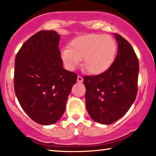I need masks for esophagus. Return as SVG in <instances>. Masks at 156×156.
I'll return each mask as SVG.
<instances>
[{
    "mask_svg": "<svg viewBox=\"0 0 156 156\" xmlns=\"http://www.w3.org/2000/svg\"><path fill=\"white\" fill-rule=\"evenodd\" d=\"M83 81V78L80 76H78V78H77V82H78V83H82Z\"/></svg>",
    "mask_w": 156,
    "mask_h": 156,
    "instance_id": "obj_1",
    "label": "esophagus"
}]
</instances>
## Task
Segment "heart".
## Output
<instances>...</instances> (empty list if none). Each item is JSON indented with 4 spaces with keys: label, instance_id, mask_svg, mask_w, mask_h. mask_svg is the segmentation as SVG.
<instances>
[{
    "label": "heart",
    "instance_id": "obj_1",
    "mask_svg": "<svg viewBox=\"0 0 156 156\" xmlns=\"http://www.w3.org/2000/svg\"><path fill=\"white\" fill-rule=\"evenodd\" d=\"M116 44L108 35L87 34L75 38L70 48L61 51V58L65 67L73 70L83 60V69L93 76L107 71L113 63Z\"/></svg>",
    "mask_w": 156,
    "mask_h": 156
}]
</instances>
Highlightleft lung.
<instances>
[{
  "mask_svg": "<svg viewBox=\"0 0 156 156\" xmlns=\"http://www.w3.org/2000/svg\"><path fill=\"white\" fill-rule=\"evenodd\" d=\"M118 53L107 71L85 76L86 106L91 118L109 125L127 113L136 100L138 90V60L131 45L115 33Z\"/></svg>",
  "mask_w": 156,
  "mask_h": 156,
  "instance_id": "8db88e82",
  "label": "left lung"
}]
</instances>
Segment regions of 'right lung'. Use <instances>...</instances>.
<instances>
[{"label":"right lung","mask_w":156,"mask_h":156,"mask_svg":"<svg viewBox=\"0 0 156 156\" xmlns=\"http://www.w3.org/2000/svg\"><path fill=\"white\" fill-rule=\"evenodd\" d=\"M54 30H41L24 43L15 59L14 88L27 115L41 125L55 123L66 110L77 75L63 68Z\"/></svg>","instance_id":"obj_1"}]
</instances>
